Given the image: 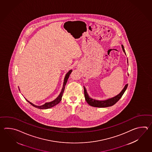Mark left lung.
<instances>
[{
  "mask_svg": "<svg viewBox=\"0 0 152 152\" xmlns=\"http://www.w3.org/2000/svg\"><path fill=\"white\" fill-rule=\"evenodd\" d=\"M121 46H122V48L123 52L126 55V53L125 52V50H124L123 45H121ZM127 62L128 63V58H127ZM128 85V84H126L124 86V87L123 88V89L122 90V91L118 94L116 95V96L113 97V98H111L107 99L106 100H96V99H94L91 98L87 94L86 88L84 86V95H85V100L87 102V103L92 107H106L113 106L117 102L120 100V98L123 96V94L125 92V91L126 90Z\"/></svg>",
  "mask_w": 152,
  "mask_h": 152,
  "instance_id": "8db88e82",
  "label": "left lung"
}]
</instances>
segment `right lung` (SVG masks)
<instances>
[{"mask_svg":"<svg viewBox=\"0 0 152 152\" xmlns=\"http://www.w3.org/2000/svg\"><path fill=\"white\" fill-rule=\"evenodd\" d=\"M72 72V70L71 69V70H69V71L66 73V75H65V78H64V84H63V86H62V88L60 94H59V95L58 96V97H57L55 99H54V100H53V101L50 102L45 103V104H43V105H40V106L36 105L35 104H32V103L30 102L27 100L26 99V100L27 102H28L31 105H32L33 107H35L36 108H38V109H49V108H50V107H54L56 105L58 104L60 102V101L61 100L62 97L64 92V90H65L66 84L67 82L68 77H69V75H71ZM19 90L20 91V88H19Z\"/></svg>","mask_w":152,"mask_h":152,"instance_id":"obj_1","label":"right lung"}]
</instances>
